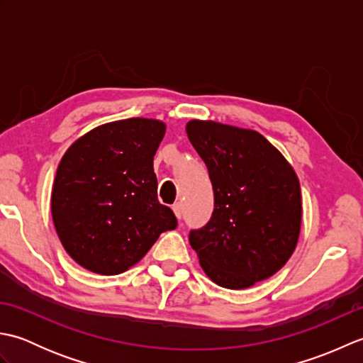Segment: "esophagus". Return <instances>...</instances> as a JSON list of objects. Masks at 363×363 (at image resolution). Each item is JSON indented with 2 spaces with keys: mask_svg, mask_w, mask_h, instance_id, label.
I'll use <instances>...</instances> for the list:
<instances>
[{
  "mask_svg": "<svg viewBox=\"0 0 363 363\" xmlns=\"http://www.w3.org/2000/svg\"><path fill=\"white\" fill-rule=\"evenodd\" d=\"M173 212H174V215H176V218H177V220H181V218H182V209H181V204H179V203L173 204Z\"/></svg>",
  "mask_w": 363,
  "mask_h": 363,
  "instance_id": "obj_1",
  "label": "esophagus"
}]
</instances>
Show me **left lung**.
<instances>
[{
	"label": "left lung",
	"instance_id": "left-lung-1",
	"mask_svg": "<svg viewBox=\"0 0 363 363\" xmlns=\"http://www.w3.org/2000/svg\"><path fill=\"white\" fill-rule=\"evenodd\" d=\"M186 130L213 189L211 220L189 234L199 264L226 289L268 279L298 243L303 207L295 172L256 130L199 120Z\"/></svg>",
	"mask_w": 363,
	"mask_h": 363
}]
</instances>
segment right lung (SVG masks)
<instances>
[{"instance_id":"add662e5","label":"right lung","mask_w":363,"mask_h":363,"mask_svg":"<svg viewBox=\"0 0 363 363\" xmlns=\"http://www.w3.org/2000/svg\"><path fill=\"white\" fill-rule=\"evenodd\" d=\"M164 135L157 120L112 121L82 135L60 160L51 194L54 228L89 272H126L177 226L173 211L159 203L152 167Z\"/></svg>"}]
</instances>
